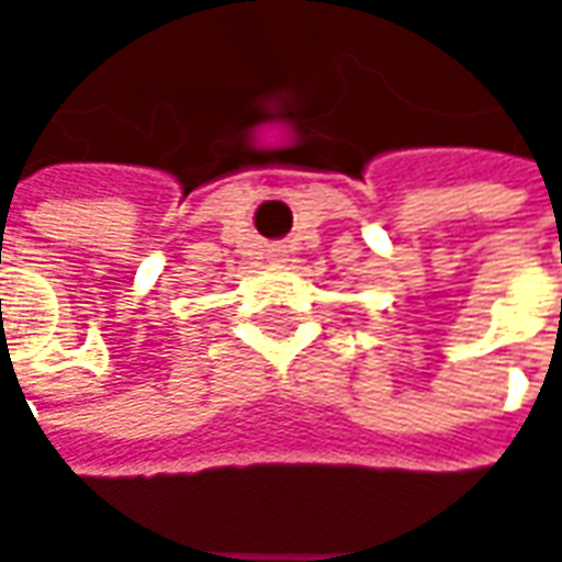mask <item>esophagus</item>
Instances as JSON below:
<instances>
[{"instance_id": "1", "label": "esophagus", "mask_w": 562, "mask_h": 562, "mask_svg": "<svg viewBox=\"0 0 562 562\" xmlns=\"http://www.w3.org/2000/svg\"><path fill=\"white\" fill-rule=\"evenodd\" d=\"M284 252H288L284 246H271V252H268V256H271V262H284Z\"/></svg>"}]
</instances>
